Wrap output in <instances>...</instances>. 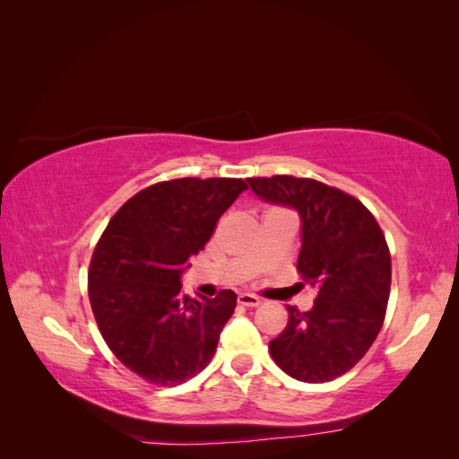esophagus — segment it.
<instances>
[{"label": "esophagus", "instance_id": "1", "mask_svg": "<svg viewBox=\"0 0 459 459\" xmlns=\"http://www.w3.org/2000/svg\"><path fill=\"white\" fill-rule=\"evenodd\" d=\"M238 302L241 304V307H247V308H256L258 304H260V299L258 297H255V295H239L238 297Z\"/></svg>", "mask_w": 459, "mask_h": 459}]
</instances>
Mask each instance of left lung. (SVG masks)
<instances>
[{
    "instance_id": "left-lung-1",
    "label": "left lung",
    "mask_w": 459,
    "mask_h": 459,
    "mask_svg": "<svg viewBox=\"0 0 459 459\" xmlns=\"http://www.w3.org/2000/svg\"><path fill=\"white\" fill-rule=\"evenodd\" d=\"M264 201L295 208L302 221L297 270L317 289L314 307H287L270 341L273 362L293 379L327 383L352 369L377 339L391 293V253L377 220L356 197L317 179L248 178Z\"/></svg>"
}]
</instances>
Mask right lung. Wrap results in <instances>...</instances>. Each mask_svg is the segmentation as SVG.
Segmentation results:
<instances>
[{
	"mask_svg": "<svg viewBox=\"0 0 459 459\" xmlns=\"http://www.w3.org/2000/svg\"><path fill=\"white\" fill-rule=\"evenodd\" d=\"M247 187L241 178L159 182L124 203L97 241L88 273L97 327L147 383L182 385L211 364L238 295L189 299L179 275Z\"/></svg>",
	"mask_w": 459,
	"mask_h": 459,
	"instance_id": "right-lung-1",
	"label": "right lung"
}]
</instances>
